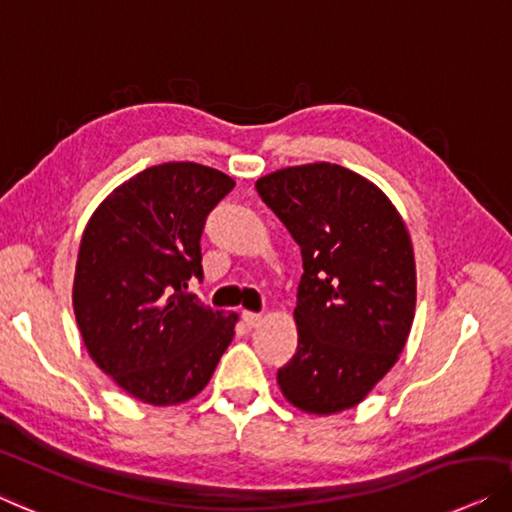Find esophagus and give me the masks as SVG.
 Listing matches in <instances>:
<instances>
[{"label": "esophagus", "mask_w": 512, "mask_h": 512, "mask_svg": "<svg viewBox=\"0 0 512 512\" xmlns=\"http://www.w3.org/2000/svg\"><path fill=\"white\" fill-rule=\"evenodd\" d=\"M242 321L244 325H249V328H256V325H261L263 316L256 314V311H242Z\"/></svg>", "instance_id": "obj_1"}]
</instances>
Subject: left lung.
Instances as JSON below:
<instances>
[{"mask_svg": "<svg viewBox=\"0 0 512 512\" xmlns=\"http://www.w3.org/2000/svg\"><path fill=\"white\" fill-rule=\"evenodd\" d=\"M258 196L300 244L298 351L277 372L284 397L307 413L351 409L409 339L416 261L388 196L337 164L277 170Z\"/></svg>", "mask_w": 512, "mask_h": 512, "instance_id": "1", "label": "left lung"}]
</instances>
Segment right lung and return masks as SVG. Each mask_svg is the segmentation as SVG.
Wrapping results in <instances>:
<instances>
[{"mask_svg": "<svg viewBox=\"0 0 512 512\" xmlns=\"http://www.w3.org/2000/svg\"><path fill=\"white\" fill-rule=\"evenodd\" d=\"M235 182L194 161L145 168L92 214L80 240L73 311L87 353L145 404L187 402L212 379L235 314L189 293L203 279L205 219Z\"/></svg>", "mask_w": 512, "mask_h": 512, "instance_id": "add662e5", "label": "right lung"}]
</instances>
